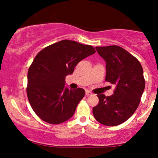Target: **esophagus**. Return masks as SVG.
<instances>
[{
    "label": "esophagus",
    "instance_id": "esophagus-1",
    "mask_svg": "<svg viewBox=\"0 0 158 158\" xmlns=\"http://www.w3.org/2000/svg\"><path fill=\"white\" fill-rule=\"evenodd\" d=\"M92 94V93L91 92H90L89 90H86V91H85V95L86 96H90V95H91Z\"/></svg>",
    "mask_w": 158,
    "mask_h": 158
}]
</instances>
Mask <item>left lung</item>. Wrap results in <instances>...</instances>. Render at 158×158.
Listing matches in <instances>:
<instances>
[{"label":"left lung","mask_w":158,"mask_h":158,"mask_svg":"<svg viewBox=\"0 0 158 158\" xmlns=\"http://www.w3.org/2000/svg\"><path fill=\"white\" fill-rule=\"evenodd\" d=\"M96 50L106 62V81L116 88L110 97L97 94L99 103L93 108V114L105 126H118L130 118L139 106L145 88L143 68L121 47H96Z\"/></svg>","instance_id":"1"}]
</instances>
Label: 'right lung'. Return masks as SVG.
Instances as JSON below:
<instances>
[{
	"instance_id": "right-lung-1",
	"label": "right lung",
	"mask_w": 158,
	"mask_h": 158,
	"mask_svg": "<svg viewBox=\"0 0 158 158\" xmlns=\"http://www.w3.org/2000/svg\"><path fill=\"white\" fill-rule=\"evenodd\" d=\"M90 45L62 40L41 50L27 73V94L32 110L50 124H60L75 113L85 90H70L65 77L73 73L79 61L95 53Z\"/></svg>"
}]
</instances>
